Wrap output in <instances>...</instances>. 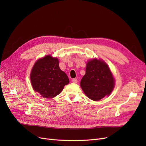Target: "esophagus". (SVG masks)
Listing matches in <instances>:
<instances>
[{"label": "esophagus", "instance_id": "1", "mask_svg": "<svg viewBox=\"0 0 146 146\" xmlns=\"http://www.w3.org/2000/svg\"><path fill=\"white\" fill-rule=\"evenodd\" d=\"M72 82V83H77L78 82V80H77V78H73Z\"/></svg>", "mask_w": 146, "mask_h": 146}]
</instances>
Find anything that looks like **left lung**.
Instances as JSON below:
<instances>
[{"mask_svg":"<svg viewBox=\"0 0 146 146\" xmlns=\"http://www.w3.org/2000/svg\"><path fill=\"white\" fill-rule=\"evenodd\" d=\"M80 86L88 98L92 100L98 101L109 96L114 88V80L108 65L97 59L88 61Z\"/></svg>","mask_w":146,"mask_h":146,"instance_id":"obj_1","label":"left lung"}]
</instances>
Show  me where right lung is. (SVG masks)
<instances>
[{
	"instance_id": "obj_1",
	"label": "right lung",
	"mask_w": 146,
	"mask_h": 146,
	"mask_svg": "<svg viewBox=\"0 0 146 146\" xmlns=\"http://www.w3.org/2000/svg\"><path fill=\"white\" fill-rule=\"evenodd\" d=\"M30 80L33 90L46 99L60 94L69 82L67 75L59 67L58 59L50 55L35 63L31 71Z\"/></svg>"
}]
</instances>
